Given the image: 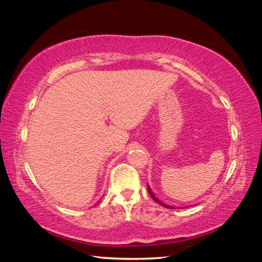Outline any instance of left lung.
<instances>
[{
	"instance_id": "left-lung-1",
	"label": "left lung",
	"mask_w": 262,
	"mask_h": 262,
	"mask_svg": "<svg viewBox=\"0 0 262 262\" xmlns=\"http://www.w3.org/2000/svg\"><path fill=\"white\" fill-rule=\"evenodd\" d=\"M147 190H148V193H149V195L150 196H152V199L155 201V202H157L158 204H161L162 205V207H164V208H167V209H175V208H173V207H171V205H168V204H165L164 202H162L161 200H158L157 199V198L155 196V194L152 192V190H150L149 189V187H147Z\"/></svg>"
}]
</instances>
